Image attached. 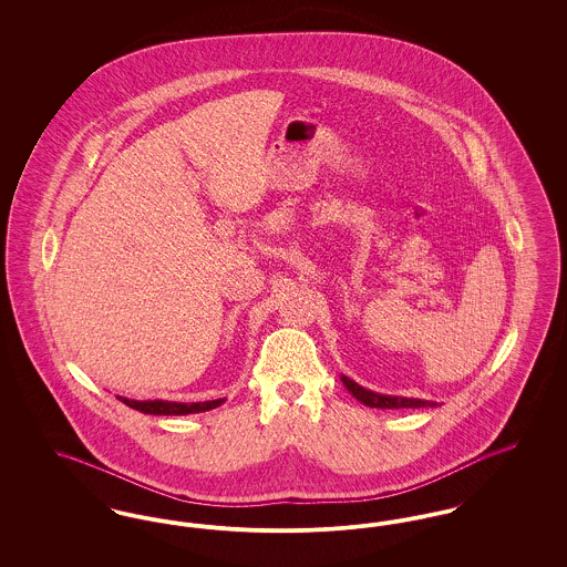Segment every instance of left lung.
Segmentation results:
<instances>
[{"label":"left lung","mask_w":567,"mask_h":567,"mask_svg":"<svg viewBox=\"0 0 567 567\" xmlns=\"http://www.w3.org/2000/svg\"><path fill=\"white\" fill-rule=\"evenodd\" d=\"M344 386L352 393V398H357L361 404L370 405V408H380V410H398V408H433L435 402L427 400H414V398H395V395H382L374 393L370 389H363L361 384H357L349 377H342Z\"/></svg>","instance_id":"left-lung-1"}]
</instances>
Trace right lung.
I'll return each instance as SVG.
<instances>
[{"instance_id":"obj_1","label":"right lung","mask_w":567,"mask_h":567,"mask_svg":"<svg viewBox=\"0 0 567 567\" xmlns=\"http://www.w3.org/2000/svg\"><path fill=\"white\" fill-rule=\"evenodd\" d=\"M121 402L134 410H140L144 414H165V416H178V414H195V412H206L213 410L216 405L223 404L225 400H210V402H193V404H183V402H163V400H127L118 398Z\"/></svg>"}]
</instances>
